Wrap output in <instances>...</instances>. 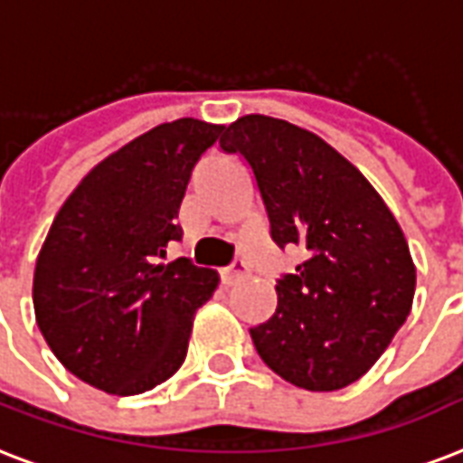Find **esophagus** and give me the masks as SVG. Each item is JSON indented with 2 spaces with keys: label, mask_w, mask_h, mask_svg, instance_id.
Segmentation results:
<instances>
[{
  "label": "esophagus",
  "mask_w": 463,
  "mask_h": 463,
  "mask_svg": "<svg viewBox=\"0 0 463 463\" xmlns=\"http://www.w3.org/2000/svg\"><path fill=\"white\" fill-rule=\"evenodd\" d=\"M242 277H245V264L240 262V260H235L231 267H223V269H221V284H223V287H231V284H235V281Z\"/></svg>",
  "instance_id": "esophagus-1"
}]
</instances>
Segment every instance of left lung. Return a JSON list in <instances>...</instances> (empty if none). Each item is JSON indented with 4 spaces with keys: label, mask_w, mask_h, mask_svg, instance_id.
I'll return each mask as SVG.
<instances>
[{
    "label": "left lung",
    "mask_w": 463,
    "mask_h": 463,
    "mask_svg": "<svg viewBox=\"0 0 463 463\" xmlns=\"http://www.w3.org/2000/svg\"><path fill=\"white\" fill-rule=\"evenodd\" d=\"M221 150L255 176L271 240L303 250L277 279L274 316L250 327L257 354L306 391L354 383L411 313L415 264L401 225L352 162L294 123L242 116Z\"/></svg>",
    "instance_id": "8db88e82"
}]
</instances>
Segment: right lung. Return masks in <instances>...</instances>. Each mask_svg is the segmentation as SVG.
Segmentation results:
<instances>
[{"instance_id": "add662e5", "label": "right lung", "mask_w": 463, "mask_h": 463, "mask_svg": "<svg viewBox=\"0 0 463 463\" xmlns=\"http://www.w3.org/2000/svg\"><path fill=\"white\" fill-rule=\"evenodd\" d=\"M223 126L179 118L109 155L67 196L33 274L35 323L77 379L114 396L182 366L194 313L218 287L186 257L160 264L194 165Z\"/></svg>"}]
</instances>
